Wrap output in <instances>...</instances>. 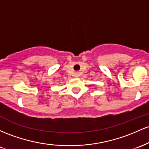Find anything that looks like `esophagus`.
Wrapping results in <instances>:
<instances>
[{"instance_id":"34e87169","label":"esophagus","mask_w":149,"mask_h":149,"mask_svg":"<svg viewBox=\"0 0 149 149\" xmlns=\"http://www.w3.org/2000/svg\"><path fill=\"white\" fill-rule=\"evenodd\" d=\"M79 76V73L78 72H75L74 73V77H78Z\"/></svg>"}]
</instances>
